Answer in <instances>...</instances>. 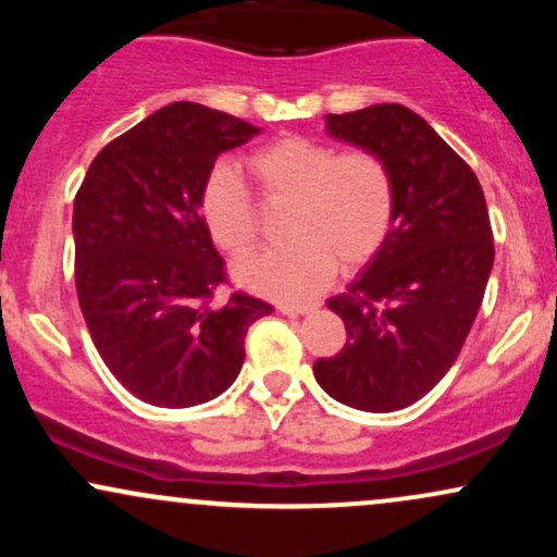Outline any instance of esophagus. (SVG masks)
<instances>
[{
  "label": "esophagus",
  "instance_id": "esophagus-1",
  "mask_svg": "<svg viewBox=\"0 0 557 557\" xmlns=\"http://www.w3.org/2000/svg\"><path fill=\"white\" fill-rule=\"evenodd\" d=\"M277 309L287 317H300V314H309V311H314L317 306L314 304H280Z\"/></svg>",
  "mask_w": 557,
  "mask_h": 557
}]
</instances>
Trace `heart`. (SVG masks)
Returning <instances> with one entry per match:
<instances>
[{
  "instance_id": "b5f03b06",
  "label": "heart",
  "mask_w": 557,
  "mask_h": 557,
  "mask_svg": "<svg viewBox=\"0 0 557 557\" xmlns=\"http://www.w3.org/2000/svg\"><path fill=\"white\" fill-rule=\"evenodd\" d=\"M259 194L287 203L285 246L235 261V280L277 300H306L343 270H359L387 240L393 225V177L372 151H345L287 136L246 159ZM203 227L222 251L243 253L257 240V203L227 162L207 172L198 194Z\"/></svg>"
}]
</instances>
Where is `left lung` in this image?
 Wrapping results in <instances>:
<instances>
[{
    "label": "left lung",
    "instance_id": "8db88e82",
    "mask_svg": "<svg viewBox=\"0 0 557 557\" xmlns=\"http://www.w3.org/2000/svg\"><path fill=\"white\" fill-rule=\"evenodd\" d=\"M324 120L332 138L385 162L395 207L380 251L327 300L348 343L314 376L345 406L400 411L443 380L474 324L495 261L487 201L469 164L408 107Z\"/></svg>",
    "mask_w": 557,
    "mask_h": 557
}]
</instances>
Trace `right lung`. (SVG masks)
Returning a JSON list of instances; mask_svg holds the SVG:
<instances>
[{
  "label": "right lung",
  "mask_w": 557,
  "mask_h": 557,
  "mask_svg": "<svg viewBox=\"0 0 557 557\" xmlns=\"http://www.w3.org/2000/svg\"><path fill=\"white\" fill-rule=\"evenodd\" d=\"M233 114L175 101L96 154L73 207L75 287L91 341L136 398L188 408L240 374L246 332L272 311L225 283L198 194L222 151L259 136Z\"/></svg>",
  "instance_id": "right-lung-1"
}]
</instances>
